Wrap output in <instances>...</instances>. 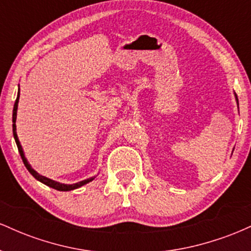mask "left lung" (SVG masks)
<instances>
[{"mask_svg": "<svg viewBox=\"0 0 251 251\" xmlns=\"http://www.w3.org/2000/svg\"><path fill=\"white\" fill-rule=\"evenodd\" d=\"M236 100H237V103H238V99H237V97H236Z\"/></svg>", "mask_w": 251, "mask_h": 251, "instance_id": "left-lung-1", "label": "left lung"}]
</instances>
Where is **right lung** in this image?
I'll use <instances>...</instances> for the list:
<instances>
[{
  "instance_id": "add662e5",
  "label": "right lung",
  "mask_w": 251,
  "mask_h": 251,
  "mask_svg": "<svg viewBox=\"0 0 251 251\" xmlns=\"http://www.w3.org/2000/svg\"><path fill=\"white\" fill-rule=\"evenodd\" d=\"M19 98H20V88H19V94H17V98H16V100H15V105H14V109H13V133H14V138H15L17 149H19L20 155H21V158H22V162H24L25 166V168H27L28 171H29L30 174L33 175V177H35L37 180H40V181H41V183L46 184V185L50 186V188H53V189H55V190H59V191H71V190L80 188V186L85 185V184H87V183H89V181L93 180L94 177H92V178H88V179H86V180L79 181V183L72 184V185H67V184L57 183V181L51 180V179H50V178L43 177V176H40L36 171H34V170L30 168V165H29V164H28L27 159H25V154H24V150H22V146H21V144H20L19 138H17V134H16V124L15 123H16V112H17V103H19Z\"/></svg>"
}]
</instances>
